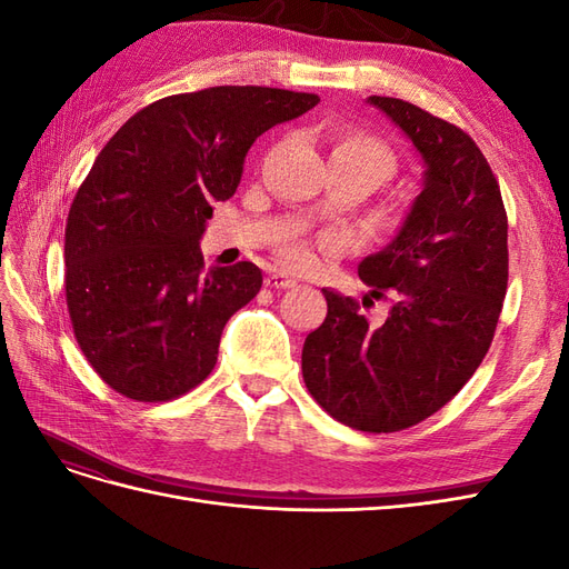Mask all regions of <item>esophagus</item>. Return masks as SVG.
Listing matches in <instances>:
<instances>
[{
	"mask_svg": "<svg viewBox=\"0 0 569 569\" xmlns=\"http://www.w3.org/2000/svg\"><path fill=\"white\" fill-rule=\"evenodd\" d=\"M266 284L272 289H289V287H297V280L289 278V274H284V272L272 270L266 274Z\"/></svg>",
	"mask_w": 569,
	"mask_h": 569,
	"instance_id": "esophagus-1",
	"label": "esophagus"
}]
</instances>
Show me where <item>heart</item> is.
<instances>
[{
	"mask_svg": "<svg viewBox=\"0 0 569 569\" xmlns=\"http://www.w3.org/2000/svg\"><path fill=\"white\" fill-rule=\"evenodd\" d=\"M330 168L343 170L363 180L368 189L380 187L385 180L391 178L396 159L391 149L363 132H341L330 144ZM327 249H339L341 239L330 237L325 239ZM282 261L295 270H316L320 263L318 247L308 242H291L282 247Z\"/></svg>",
	"mask_w": 569,
	"mask_h": 569,
	"instance_id": "1",
	"label": "heart"
}]
</instances>
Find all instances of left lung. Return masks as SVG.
I'll return each mask as SVG.
<instances>
[{"instance_id":"8db88e82","label":"left lung","mask_w":569,"mask_h":569,"mask_svg":"<svg viewBox=\"0 0 569 569\" xmlns=\"http://www.w3.org/2000/svg\"><path fill=\"white\" fill-rule=\"evenodd\" d=\"M368 104L416 149L422 187L391 242L358 263L363 306L389 291L385 322L322 289L327 318L303 341L301 370L335 420L380 435L449 403L487 356L508 287V218L470 134L403 99Z\"/></svg>"}]
</instances>
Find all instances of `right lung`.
Masks as SVG:
<instances>
[{"mask_svg": "<svg viewBox=\"0 0 569 569\" xmlns=\"http://www.w3.org/2000/svg\"><path fill=\"white\" fill-rule=\"evenodd\" d=\"M318 94L222 84L137 111L99 151L66 222V301L84 358L134 401H168L213 370L226 322L263 284L261 268H203L213 201L242 180L272 126Z\"/></svg>", "mask_w": 569, "mask_h": 569, "instance_id": "add662e5", "label": "right lung"}]
</instances>
